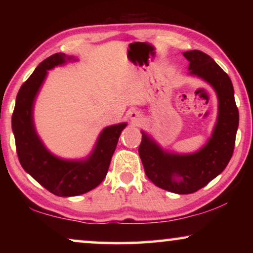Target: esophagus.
<instances>
[{
    "mask_svg": "<svg viewBox=\"0 0 253 253\" xmlns=\"http://www.w3.org/2000/svg\"><path fill=\"white\" fill-rule=\"evenodd\" d=\"M127 117H129L132 126H139V123L141 122V114L136 109H131L130 112L127 113Z\"/></svg>",
    "mask_w": 253,
    "mask_h": 253,
    "instance_id": "34e87169",
    "label": "esophagus"
}]
</instances>
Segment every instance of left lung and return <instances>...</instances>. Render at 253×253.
Returning a JSON list of instances; mask_svg holds the SVG:
<instances>
[{
  "instance_id": "1",
  "label": "left lung",
  "mask_w": 253,
  "mask_h": 253,
  "mask_svg": "<svg viewBox=\"0 0 253 253\" xmlns=\"http://www.w3.org/2000/svg\"><path fill=\"white\" fill-rule=\"evenodd\" d=\"M189 61V75L212 86L217 96V117L207 143L195 153L166 151L141 130L139 157L152 183L167 191L188 195L198 191L224 170L234 152L238 129V109L234 87L226 72L200 50L183 53Z\"/></svg>"
}]
</instances>
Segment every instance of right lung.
I'll return each instance as SVG.
<instances>
[{"instance_id": "1", "label": "right lung", "mask_w": 253, "mask_h": 253, "mask_svg": "<svg viewBox=\"0 0 253 253\" xmlns=\"http://www.w3.org/2000/svg\"><path fill=\"white\" fill-rule=\"evenodd\" d=\"M78 58L64 53L51 55L36 68L19 88L12 114V132L20 165L43 188L58 197H74L91 191L106 177L117 141L126 123L106 126L100 132L89 155L69 160L51 153L36 130L34 103L48 70L76 62Z\"/></svg>"}]
</instances>
